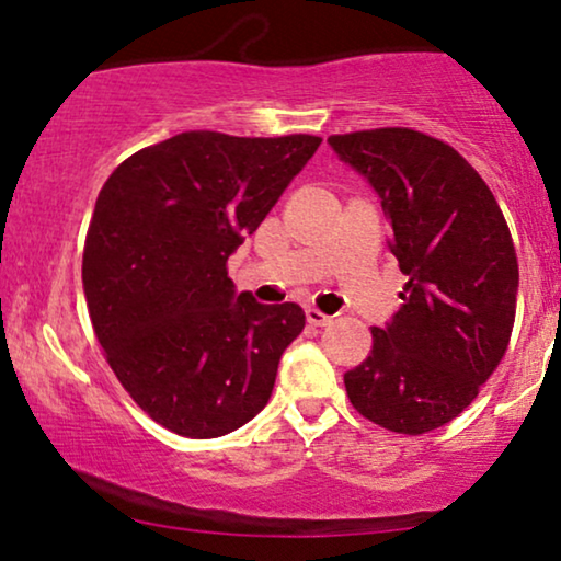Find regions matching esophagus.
Instances as JSON below:
<instances>
[{"mask_svg": "<svg viewBox=\"0 0 561 561\" xmlns=\"http://www.w3.org/2000/svg\"><path fill=\"white\" fill-rule=\"evenodd\" d=\"M306 319H309V324H313V327L332 324V317H329V313H324L321 309H317V306H309V309H306Z\"/></svg>", "mask_w": 561, "mask_h": 561, "instance_id": "esophagus-1", "label": "esophagus"}]
</instances>
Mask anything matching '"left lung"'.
<instances>
[{"label":"left lung","instance_id":"8db88e82","mask_svg":"<svg viewBox=\"0 0 561 561\" xmlns=\"http://www.w3.org/2000/svg\"><path fill=\"white\" fill-rule=\"evenodd\" d=\"M378 191L403 275V304L373 327L370 355L344 373L350 403L388 432L457 419L508 350L518 257L480 173L432 135L380 127L327 140Z\"/></svg>","mask_w":561,"mask_h":561}]
</instances>
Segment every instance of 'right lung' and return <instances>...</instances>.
<instances>
[{
    "label": "right lung",
    "mask_w": 561,
    "mask_h": 561,
    "mask_svg": "<svg viewBox=\"0 0 561 561\" xmlns=\"http://www.w3.org/2000/svg\"><path fill=\"white\" fill-rule=\"evenodd\" d=\"M321 137L191 129L114 168L83 244V294L104 357L160 426L214 439L265 409L298 304L234 298L227 260Z\"/></svg>",
    "instance_id": "add662e5"
}]
</instances>
